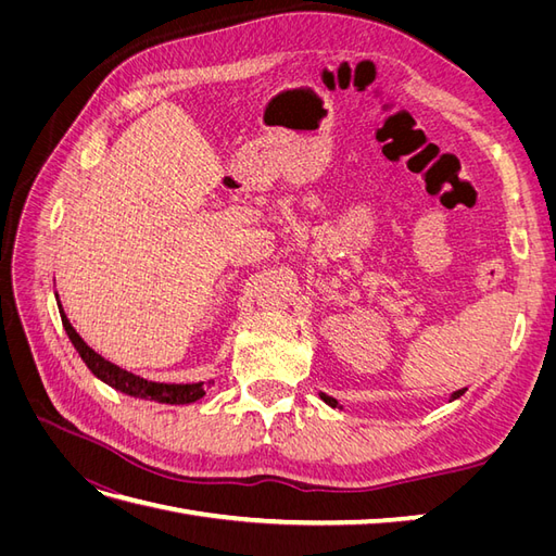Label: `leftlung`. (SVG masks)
Wrapping results in <instances>:
<instances>
[{"mask_svg":"<svg viewBox=\"0 0 556 556\" xmlns=\"http://www.w3.org/2000/svg\"><path fill=\"white\" fill-rule=\"evenodd\" d=\"M464 394V390H459V392H454L452 394V399H459ZM323 399H325V403H329V406L331 408H336V406H339V401H336V399H331V396H327V394H323Z\"/></svg>","mask_w":556,"mask_h":556,"instance_id":"1","label":"left lung"}]
</instances>
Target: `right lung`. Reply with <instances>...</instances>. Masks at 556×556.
<instances>
[{
    "label": "right lung",
    "instance_id": "1",
    "mask_svg": "<svg viewBox=\"0 0 556 556\" xmlns=\"http://www.w3.org/2000/svg\"><path fill=\"white\" fill-rule=\"evenodd\" d=\"M60 315H62V327L66 331V336H70V341L74 343V348L78 350L80 359L86 362V366L90 368V371L111 387H115L117 392L123 394H129V396H139V399H148V401H157V403H172V406H182V403H194L199 401L201 396H204V382H194V384H166V382H148L139 376H134L129 371H125V368L115 366L111 362H106L102 355H97V352L80 339V336L76 333V329L72 327L70 319H66V315L62 313L60 308Z\"/></svg>",
    "mask_w": 556,
    "mask_h": 556
}]
</instances>
